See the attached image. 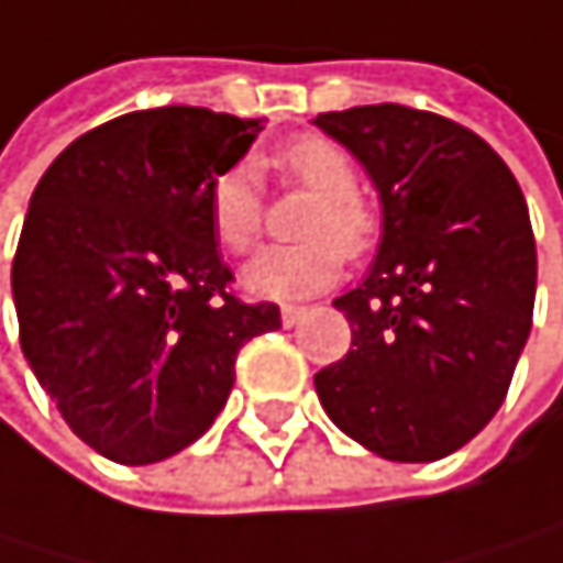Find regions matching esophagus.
<instances>
[{"mask_svg":"<svg viewBox=\"0 0 563 563\" xmlns=\"http://www.w3.org/2000/svg\"><path fill=\"white\" fill-rule=\"evenodd\" d=\"M300 317H303V307H294V303H284V307H279V320H284V327L300 323Z\"/></svg>","mask_w":563,"mask_h":563,"instance_id":"34e87169","label":"esophagus"}]
</instances>
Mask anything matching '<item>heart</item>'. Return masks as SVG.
Listing matches in <instances>:
<instances>
[{"mask_svg":"<svg viewBox=\"0 0 563 563\" xmlns=\"http://www.w3.org/2000/svg\"><path fill=\"white\" fill-rule=\"evenodd\" d=\"M276 166L310 189V207L294 246H266L243 269V287L263 300H300L327 290L340 276L343 256L360 260L380 236L377 213L356 196V166L343 146L327 136H297L276 153ZM210 223L217 240L246 253L263 227V196L256 169L233 163L210 183Z\"/></svg>","mask_w":563,"mask_h":563,"instance_id":"1","label":"heart"}]
</instances>
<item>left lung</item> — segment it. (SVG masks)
<instances>
[{
    "mask_svg": "<svg viewBox=\"0 0 563 563\" xmlns=\"http://www.w3.org/2000/svg\"><path fill=\"white\" fill-rule=\"evenodd\" d=\"M313 123L364 163L384 207L367 279L333 300L353 343L313 377L317 397L367 451L440 461L490 423L531 333L538 246L525 192L448 115L380 102Z\"/></svg>",
    "mask_w": 563,
    "mask_h": 563,
    "instance_id": "8db88e82",
    "label": "left lung"
}]
</instances>
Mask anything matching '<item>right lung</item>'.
<instances>
[{
  "label": "right lung",
  "mask_w": 563,
  "mask_h": 563,
  "mask_svg": "<svg viewBox=\"0 0 563 563\" xmlns=\"http://www.w3.org/2000/svg\"><path fill=\"white\" fill-rule=\"evenodd\" d=\"M260 119L203 106L115 115L38 179L12 260L19 343L35 380L86 444L156 464L203 437L246 340L276 303L230 294L210 183L243 159Z\"/></svg>",
  "instance_id": "right-lung-1"
}]
</instances>
